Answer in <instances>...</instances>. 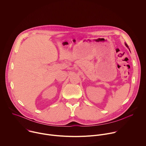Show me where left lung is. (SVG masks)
<instances>
[{
    "instance_id": "8db88e82",
    "label": "left lung",
    "mask_w": 146,
    "mask_h": 146,
    "mask_svg": "<svg viewBox=\"0 0 146 146\" xmlns=\"http://www.w3.org/2000/svg\"><path fill=\"white\" fill-rule=\"evenodd\" d=\"M125 46H126V47H127V48H128V45H127V44H126V43H125Z\"/></svg>"
}]
</instances>
